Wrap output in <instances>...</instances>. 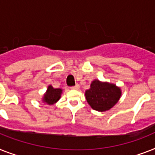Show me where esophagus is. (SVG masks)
<instances>
[{"mask_svg":"<svg viewBox=\"0 0 155 155\" xmlns=\"http://www.w3.org/2000/svg\"><path fill=\"white\" fill-rule=\"evenodd\" d=\"M79 87H80V86H79L78 84H76V85H75L74 86L71 87V89H78Z\"/></svg>","mask_w":155,"mask_h":155,"instance_id":"esophagus-1","label":"esophagus"}]
</instances>
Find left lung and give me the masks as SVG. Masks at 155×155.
Wrapping results in <instances>:
<instances>
[{
    "instance_id": "8db88e82",
    "label": "left lung",
    "mask_w": 155,
    "mask_h": 155,
    "mask_svg": "<svg viewBox=\"0 0 155 155\" xmlns=\"http://www.w3.org/2000/svg\"><path fill=\"white\" fill-rule=\"evenodd\" d=\"M121 94L120 87L97 79L92 81L90 88L85 93V99L90 107L101 112L111 109L119 101Z\"/></svg>"
}]
</instances>
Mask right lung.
<instances>
[{
    "label": "right lung",
    "mask_w": 155,
    "mask_h": 155,
    "mask_svg": "<svg viewBox=\"0 0 155 155\" xmlns=\"http://www.w3.org/2000/svg\"><path fill=\"white\" fill-rule=\"evenodd\" d=\"M62 93V89L59 88H54L51 85H48L46 93L43 94L42 102L48 105H53L59 101Z\"/></svg>",
    "instance_id": "right-lung-1"
}]
</instances>
